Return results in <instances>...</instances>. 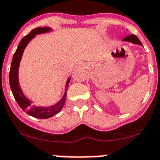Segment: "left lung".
<instances>
[{"mask_svg": "<svg viewBox=\"0 0 160 160\" xmlns=\"http://www.w3.org/2000/svg\"><path fill=\"white\" fill-rule=\"evenodd\" d=\"M123 41H129V42H132V43L134 44H138V45H142L140 41L138 39V37L136 36H134V35H129V36H126L125 38L123 39Z\"/></svg>", "mask_w": 160, "mask_h": 160, "instance_id": "obj_1", "label": "left lung"}]
</instances>
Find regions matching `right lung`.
I'll return each instance as SVG.
<instances>
[{
	"instance_id": "1",
	"label": "right lung",
	"mask_w": 160,
	"mask_h": 160,
	"mask_svg": "<svg viewBox=\"0 0 160 160\" xmlns=\"http://www.w3.org/2000/svg\"><path fill=\"white\" fill-rule=\"evenodd\" d=\"M51 31V28L49 27H40L32 30L30 33L21 39L18 47L16 49V51L13 55V59L11 61V70H10V75H9V81H10V86H11V91L13 94L15 100L18 103L21 109L31 116L38 119H48L50 117L54 116L55 114L61 110L64 105H65V99H66V94L67 90H65V92L63 95L62 99L55 105L49 107H38L35 105H31V101L23 95V92L21 91L18 81V69L20 61L21 60V56L23 54V51L27 46V44L31 41L32 38H34L37 34L45 33L47 31ZM70 79L67 80L66 86L70 82Z\"/></svg>"
}]
</instances>
